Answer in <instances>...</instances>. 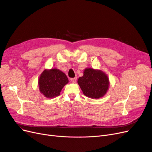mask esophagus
<instances>
[{"instance_id": "esophagus-1", "label": "esophagus", "mask_w": 152, "mask_h": 152, "mask_svg": "<svg viewBox=\"0 0 152 152\" xmlns=\"http://www.w3.org/2000/svg\"><path fill=\"white\" fill-rule=\"evenodd\" d=\"M76 80H77V77H74V78H71V81L72 83H75L76 82Z\"/></svg>"}]
</instances>
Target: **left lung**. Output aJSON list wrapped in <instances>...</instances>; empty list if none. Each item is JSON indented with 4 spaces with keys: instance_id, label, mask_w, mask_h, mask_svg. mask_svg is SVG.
I'll list each match as a JSON object with an SVG mask.
<instances>
[{
    "instance_id": "left-lung-1",
    "label": "left lung",
    "mask_w": 152,
    "mask_h": 152,
    "mask_svg": "<svg viewBox=\"0 0 152 152\" xmlns=\"http://www.w3.org/2000/svg\"><path fill=\"white\" fill-rule=\"evenodd\" d=\"M83 74L82 77H79L77 83L86 96L99 99L106 94L109 81L105 72L101 70L86 68Z\"/></svg>"
}]
</instances>
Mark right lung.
Listing matches in <instances>:
<instances>
[{
  "mask_svg": "<svg viewBox=\"0 0 152 152\" xmlns=\"http://www.w3.org/2000/svg\"><path fill=\"white\" fill-rule=\"evenodd\" d=\"M69 82L64 72L58 69H45L38 80L39 90L47 98H53L60 94L64 86Z\"/></svg>",
  "mask_w": 152,
  "mask_h": 152,
  "instance_id": "right-lung-1",
  "label": "right lung"
}]
</instances>
